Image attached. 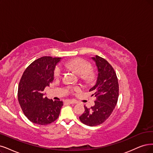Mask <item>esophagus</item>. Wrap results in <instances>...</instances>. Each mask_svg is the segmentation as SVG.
Masks as SVG:
<instances>
[{
  "label": "esophagus",
  "mask_w": 153,
  "mask_h": 153,
  "mask_svg": "<svg viewBox=\"0 0 153 153\" xmlns=\"http://www.w3.org/2000/svg\"><path fill=\"white\" fill-rule=\"evenodd\" d=\"M65 102L68 103H70V104H74L76 103V101L74 100H65Z\"/></svg>",
  "instance_id": "obj_1"
}]
</instances>
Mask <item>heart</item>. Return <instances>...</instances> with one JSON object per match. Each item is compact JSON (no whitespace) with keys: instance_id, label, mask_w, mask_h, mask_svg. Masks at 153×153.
I'll return each instance as SVG.
<instances>
[{"instance_id":"1","label":"heart","mask_w":153,"mask_h":153,"mask_svg":"<svg viewBox=\"0 0 153 153\" xmlns=\"http://www.w3.org/2000/svg\"><path fill=\"white\" fill-rule=\"evenodd\" d=\"M65 66L74 71L77 74L81 76L82 80L87 82H91L95 79V74L91 70V64L82 59H76L68 62ZM62 73L60 65H56L54 69L53 75L55 77H59Z\"/></svg>"}]
</instances>
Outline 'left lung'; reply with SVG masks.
I'll return each instance as SVG.
<instances>
[{
    "label": "left lung",
    "mask_w": 153,
    "mask_h": 153,
    "mask_svg": "<svg viewBox=\"0 0 153 153\" xmlns=\"http://www.w3.org/2000/svg\"><path fill=\"white\" fill-rule=\"evenodd\" d=\"M98 69V77L95 85L89 89L97 97L95 105L88 108L79 117L82 123L88 126L103 123L114 111L117 105L119 88L116 73L112 66L98 55L91 57Z\"/></svg>",
    "instance_id": "8db88e82"
}]
</instances>
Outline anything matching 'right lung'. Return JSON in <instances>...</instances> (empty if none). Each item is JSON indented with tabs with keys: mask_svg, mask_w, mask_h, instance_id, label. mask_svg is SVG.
Listing matches in <instances>:
<instances>
[{
	"mask_svg": "<svg viewBox=\"0 0 153 153\" xmlns=\"http://www.w3.org/2000/svg\"><path fill=\"white\" fill-rule=\"evenodd\" d=\"M61 59L42 56L33 62L21 77L18 86V101L25 116L34 123L47 125L59 116L63 102L45 97L44 89L52 82L54 69Z\"/></svg>",
	"mask_w": 153,
	"mask_h": 153,
	"instance_id": "1",
	"label": "right lung"
}]
</instances>
